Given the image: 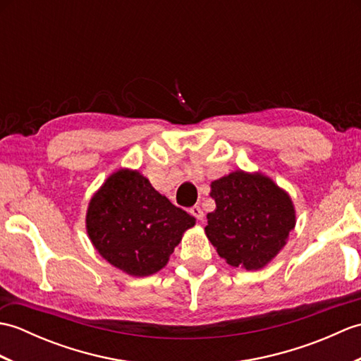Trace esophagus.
I'll return each mask as SVG.
<instances>
[{"label": "esophagus", "instance_id": "esophagus-1", "mask_svg": "<svg viewBox=\"0 0 361 361\" xmlns=\"http://www.w3.org/2000/svg\"><path fill=\"white\" fill-rule=\"evenodd\" d=\"M189 212L192 214V216H194L197 220H203V217H204V214H203L200 206H192V208H190Z\"/></svg>", "mask_w": 361, "mask_h": 361}]
</instances>
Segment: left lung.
Returning <instances> with one entry per match:
<instances>
[{
  "label": "left lung",
  "mask_w": 361,
  "mask_h": 361,
  "mask_svg": "<svg viewBox=\"0 0 361 361\" xmlns=\"http://www.w3.org/2000/svg\"><path fill=\"white\" fill-rule=\"evenodd\" d=\"M216 209L204 233L229 265L265 267L286 247L296 216L290 195L262 173L235 171L211 183Z\"/></svg>",
  "instance_id": "8db88e82"
}]
</instances>
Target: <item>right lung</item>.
I'll list each match as a JSON object with an SVG mask.
<instances>
[{
  "label": "right lung",
  "instance_id": "add662e5",
  "mask_svg": "<svg viewBox=\"0 0 361 361\" xmlns=\"http://www.w3.org/2000/svg\"><path fill=\"white\" fill-rule=\"evenodd\" d=\"M195 219L157 192L137 171L111 173L90 200L87 233L106 262L130 276L166 267Z\"/></svg>",
  "mask_w": 361,
  "mask_h": 361
}]
</instances>
